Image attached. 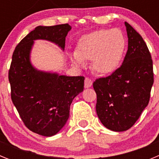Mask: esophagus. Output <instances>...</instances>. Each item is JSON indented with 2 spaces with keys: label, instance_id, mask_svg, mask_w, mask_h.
<instances>
[{
  "label": "esophagus",
  "instance_id": "1",
  "mask_svg": "<svg viewBox=\"0 0 159 159\" xmlns=\"http://www.w3.org/2000/svg\"><path fill=\"white\" fill-rule=\"evenodd\" d=\"M92 86V80L89 78H85V80H84V88H91Z\"/></svg>",
  "mask_w": 159,
  "mask_h": 159
}]
</instances>
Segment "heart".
I'll return each instance as SVG.
<instances>
[{
    "mask_svg": "<svg viewBox=\"0 0 159 159\" xmlns=\"http://www.w3.org/2000/svg\"><path fill=\"white\" fill-rule=\"evenodd\" d=\"M126 38L118 29H99L80 39L75 52L71 55L72 64L78 67L92 60V68L100 75H110L119 69L126 51Z\"/></svg>",
    "mask_w": 159,
    "mask_h": 159,
    "instance_id": "heart-1",
    "label": "heart"
}]
</instances>
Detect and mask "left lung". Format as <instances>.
<instances>
[{"mask_svg":"<svg viewBox=\"0 0 159 159\" xmlns=\"http://www.w3.org/2000/svg\"><path fill=\"white\" fill-rule=\"evenodd\" d=\"M125 26L128 49L121 67L93 83L97 116L113 131H125L135 123L148 105L154 84L153 61L145 41L127 22Z\"/></svg>","mask_w":159,"mask_h":159,"instance_id":"8db88e82","label":"left lung"}]
</instances>
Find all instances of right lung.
I'll return each instance as SVG.
<instances>
[{
	"instance_id": "add662e5",
	"label": "right lung",
	"mask_w": 159,
	"mask_h": 159,
	"mask_svg": "<svg viewBox=\"0 0 159 159\" xmlns=\"http://www.w3.org/2000/svg\"><path fill=\"white\" fill-rule=\"evenodd\" d=\"M71 29L68 24L36 27L17 44L8 71L11 98L22 121L32 132L46 137L64 127L72 100L84 91V77L36 69L31 63V51L36 40L52 42L64 50Z\"/></svg>"
}]
</instances>
